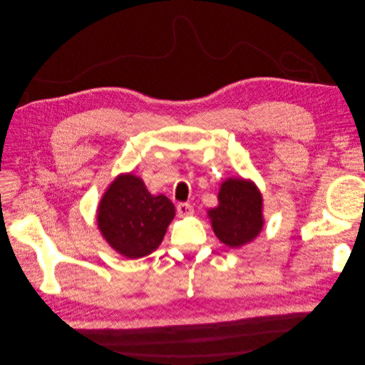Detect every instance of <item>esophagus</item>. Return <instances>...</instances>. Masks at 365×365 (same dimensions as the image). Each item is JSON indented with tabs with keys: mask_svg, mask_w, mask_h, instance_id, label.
I'll use <instances>...</instances> for the list:
<instances>
[{
	"mask_svg": "<svg viewBox=\"0 0 365 365\" xmlns=\"http://www.w3.org/2000/svg\"><path fill=\"white\" fill-rule=\"evenodd\" d=\"M193 212H195L193 206L188 205V203H180V205L177 206V214H178V217H181V218L193 215Z\"/></svg>",
	"mask_w": 365,
	"mask_h": 365,
	"instance_id": "obj_1",
	"label": "esophagus"
}]
</instances>
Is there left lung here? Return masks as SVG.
Here are the masks:
<instances>
[{"instance_id": "left-lung-1", "label": "left lung", "mask_w": 365, "mask_h": 365, "mask_svg": "<svg viewBox=\"0 0 365 365\" xmlns=\"http://www.w3.org/2000/svg\"><path fill=\"white\" fill-rule=\"evenodd\" d=\"M215 236L229 248H240L263 230V196L254 181L227 178L220 185L218 205L207 210Z\"/></svg>"}]
</instances>
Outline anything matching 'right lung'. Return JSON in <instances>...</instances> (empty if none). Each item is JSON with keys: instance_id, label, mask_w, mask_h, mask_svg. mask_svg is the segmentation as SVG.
Returning a JSON list of instances; mask_svg holds the SVG:
<instances>
[{"instance_id": "1", "label": "right lung", "mask_w": 365, "mask_h": 365, "mask_svg": "<svg viewBox=\"0 0 365 365\" xmlns=\"http://www.w3.org/2000/svg\"><path fill=\"white\" fill-rule=\"evenodd\" d=\"M175 206L165 195H151L132 172L120 173L102 195L96 222L102 237L120 255L136 259L158 250Z\"/></svg>"}]
</instances>
